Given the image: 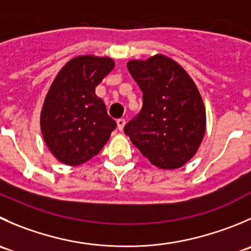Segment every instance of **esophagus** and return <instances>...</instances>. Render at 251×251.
I'll return each instance as SVG.
<instances>
[{
  "label": "esophagus",
  "instance_id": "1",
  "mask_svg": "<svg viewBox=\"0 0 251 251\" xmlns=\"http://www.w3.org/2000/svg\"><path fill=\"white\" fill-rule=\"evenodd\" d=\"M116 124H118V128H119V130L123 131L124 127H125L126 121H125V119H118V120H116Z\"/></svg>",
  "mask_w": 251,
  "mask_h": 251
}]
</instances>
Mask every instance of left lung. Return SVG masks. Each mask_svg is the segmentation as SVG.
<instances>
[{"label": "left lung", "mask_w": 251, "mask_h": 251, "mask_svg": "<svg viewBox=\"0 0 251 251\" xmlns=\"http://www.w3.org/2000/svg\"><path fill=\"white\" fill-rule=\"evenodd\" d=\"M143 93L138 115L125 133L140 152L160 169H177L198 152L206 131V110L189 74L164 55L127 62Z\"/></svg>", "instance_id": "obj_1"}]
</instances>
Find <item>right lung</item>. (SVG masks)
I'll return each instance as SVG.
<instances>
[{
    "label": "right lung",
    "mask_w": 251,
    "mask_h": 251,
    "mask_svg": "<svg viewBox=\"0 0 251 251\" xmlns=\"http://www.w3.org/2000/svg\"><path fill=\"white\" fill-rule=\"evenodd\" d=\"M110 57L82 55L58 71L49 88L40 114L46 146L66 165L86 163L100 152L116 127L96 87L114 69Z\"/></svg>",
    "instance_id": "1"
}]
</instances>
